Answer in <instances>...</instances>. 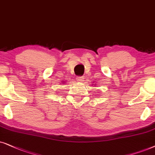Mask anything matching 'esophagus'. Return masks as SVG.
Returning a JSON list of instances; mask_svg holds the SVG:
<instances>
[{
  "mask_svg": "<svg viewBox=\"0 0 155 155\" xmlns=\"http://www.w3.org/2000/svg\"><path fill=\"white\" fill-rule=\"evenodd\" d=\"M76 80H77L78 81H84V77L83 76H76Z\"/></svg>",
  "mask_w": 155,
  "mask_h": 155,
  "instance_id": "esophagus-1",
  "label": "esophagus"
}]
</instances>
